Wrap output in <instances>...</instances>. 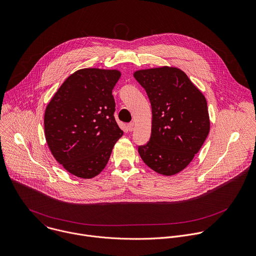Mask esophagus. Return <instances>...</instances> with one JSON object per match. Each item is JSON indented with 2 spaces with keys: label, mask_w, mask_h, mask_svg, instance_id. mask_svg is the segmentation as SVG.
Returning <instances> with one entry per match:
<instances>
[{
  "label": "esophagus",
  "mask_w": 256,
  "mask_h": 256,
  "mask_svg": "<svg viewBox=\"0 0 256 256\" xmlns=\"http://www.w3.org/2000/svg\"><path fill=\"white\" fill-rule=\"evenodd\" d=\"M134 122H130V124H128V130H130V132H132V130H134Z\"/></svg>",
  "instance_id": "obj_1"
}]
</instances>
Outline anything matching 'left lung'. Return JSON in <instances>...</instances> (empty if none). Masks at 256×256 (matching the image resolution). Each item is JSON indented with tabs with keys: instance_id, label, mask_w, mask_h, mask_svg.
Listing matches in <instances>:
<instances>
[{
	"instance_id": "8db88e82",
	"label": "left lung",
	"mask_w": 256,
	"mask_h": 256,
	"mask_svg": "<svg viewBox=\"0 0 256 256\" xmlns=\"http://www.w3.org/2000/svg\"><path fill=\"white\" fill-rule=\"evenodd\" d=\"M152 106V134L138 150L154 172L172 176L185 168L204 144L210 122L207 102L178 68L160 67L134 74Z\"/></svg>"
}]
</instances>
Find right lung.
Segmentation results:
<instances>
[{"label":"right lung","mask_w":256,"mask_h":256,"mask_svg":"<svg viewBox=\"0 0 256 256\" xmlns=\"http://www.w3.org/2000/svg\"><path fill=\"white\" fill-rule=\"evenodd\" d=\"M120 77L118 70H77L47 106L44 128L49 148L60 164L79 178L98 175L124 134L114 120L112 96Z\"/></svg>","instance_id":"add662e5"}]
</instances>
